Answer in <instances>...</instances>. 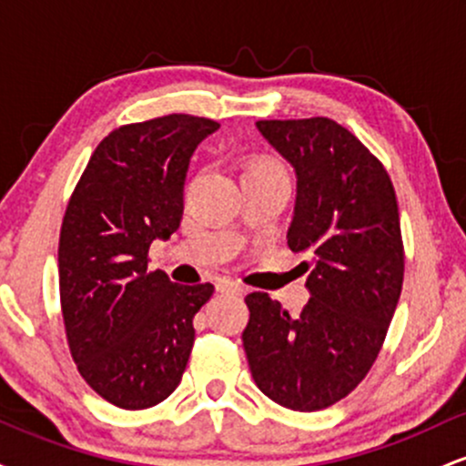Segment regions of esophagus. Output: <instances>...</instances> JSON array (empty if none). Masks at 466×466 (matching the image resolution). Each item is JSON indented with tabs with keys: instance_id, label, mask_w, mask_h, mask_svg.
I'll use <instances>...</instances> for the list:
<instances>
[{
	"instance_id": "obj_1",
	"label": "esophagus",
	"mask_w": 466,
	"mask_h": 466,
	"mask_svg": "<svg viewBox=\"0 0 466 466\" xmlns=\"http://www.w3.org/2000/svg\"><path fill=\"white\" fill-rule=\"evenodd\" d=\"M217 291L218 293H240V287L237 285V282H232V280H226V278H223V280H217Z\"/></svg>"
}]
</instances>
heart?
<instances>
[{"label":"heart","instance_id":"1","mask_svg":"<svg viewBox=\"0 0 466 466\" xmlns=\"http://www.w3.org/2000/svg\"><path fill=\"white\" fill-rule=\"evenodd\" d=\"M267 168H282V166L278 164L276 159H269V157H258L248 166V170H267ZM248 170H245V173H248Z\"/></svg>","mask_w":466,"mask_h":466}]
</instances>
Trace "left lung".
Instances as JSON below:
<instances>
[{"label": "left lung", "mask_w": 466, "mask_h": 466, "mask_svg": "<svg viewBox=\"0 0 466 466\" xmlns=\"http://www.w3.org/2000/svg\"><path fill=\"white\" fill-rule=\"evenodd\" d=\"M256 127L296 168L287 243L309 254L298 269L311 298L293 318L249 293L243 349L260 392L289 410H324L360 386L386 341L405 271L397 192L386 166L330 117Z\"/></svg>", "instance_id": "left-lung-1"}]
</instances>
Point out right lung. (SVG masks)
Returning <instances> with one entry per match:
<instances>
[{"label":"right lung","instance_id":"add662e5","mask_svg":"<svg viewBox=\"0 0 466 466\" xmlns=\"http://www.w3.org/2000/svg\"><path fill=\"white\" fill-rule=\"evenodd\" d=\"M217 129L188 114L117 127L67 201L58 238L67 346L80 377L116 408L170 397L195 341L192 318L215 291L170 282L148 267V249L179 228L190 155Z\"/></svg>","mask_w":466,"mask_h":466}]
</instances>
